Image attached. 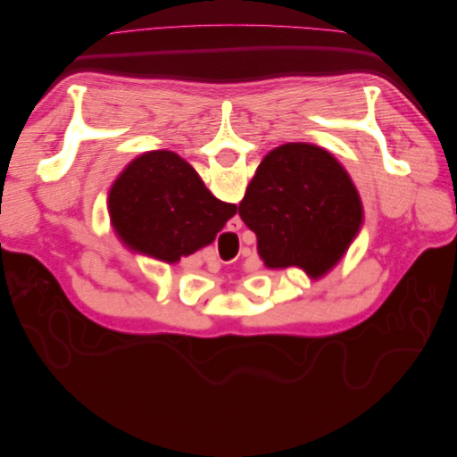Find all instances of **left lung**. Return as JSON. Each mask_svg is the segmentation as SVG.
Returning <instances> with one entry per match:
<instances>
[{"mask_svg": "<svg viewBox=\"0 0 457 457\" xmlns=\"http://www.w3.org/2000/svg\"><path fill=\"white\" fill-rule=\"evenodd\" d=\"M238 213L257 234L269 269L299 267L311 278L334 269L362 225V202L328 150L287 143L265 156Z\"/></svg>", "mask_w": 457, "mask_h": 457, "instance_id": "left-lung-1", "label": "left lung"}]
</instances>
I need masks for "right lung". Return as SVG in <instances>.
<instances>
[{
  "instance_id": "add662e5",
  "label": "right lung",
  "mask_w": 457,
  "mask_h": 457,
  "mask_svg": "<svg viewBox=\"0 0 457 457\" xmlns=\"http://www.w3.org/2000/svg\"><path fill=\"white\" fill-rule=\"evenodd\" d=\"M108 210L131 252L177 262L212 244L237 205L217 200L175 152L152 150L116 179Z\"/></svg>"
}]
</instances>
